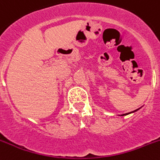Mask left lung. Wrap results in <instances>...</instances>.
Returning <instances> with one entry per match:
<instances>
[{"label": "left lung", "mask_w": 160, "mask_h": 160, "mask_svg": "<svg viewBox=\"0 0 160 160\" xmlns=\"http://www.w3.org/2000/svg\"><path fill=\"white\" fill-rule=\"evenodd\" d=\"M139 109H141V108H138V109H137V110H133V111H132V112H129V113H127V114H122V116H125V115H127V114H131V113H134V112L137 111V110H138Z\"/></svg>", "instance_id": "1"}]
</instances>
